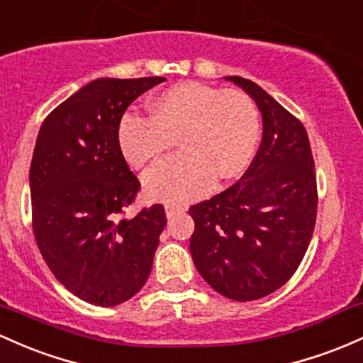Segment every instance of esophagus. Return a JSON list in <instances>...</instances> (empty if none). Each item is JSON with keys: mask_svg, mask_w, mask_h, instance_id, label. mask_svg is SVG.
I'll use <instances>...</instances> for the list:
<instances>
[{"mask_svg": "<svg viewBox=\"0 0 363 363\" xmlns=\"http://www.w3.org/2000/svg\"><path fill=\"white\" fill-rule=\"evenodd\" d=\"M184 206H179V205H167L165 206V215H167V218H170V217H174V215H177V213H182L184 212Z\"/></svg>", "mask_w": 363, "mask_h": 363, "instance_id": "obj_1", "label": "esophagus"}]
</instances>
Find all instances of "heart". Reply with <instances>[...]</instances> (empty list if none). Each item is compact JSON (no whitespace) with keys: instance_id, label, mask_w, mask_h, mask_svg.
<instances>
[{"instance_id":"obj_1","label":"heart","mask_w":363,"mask_h":363,"mask_svg":"<svg viewBox=\"0 0 363 363\" xmlns=\"http://www.w3.org/2000/svg\"><path fill=\"white\" fill-rule=\"evenodd\" d=\"M117 136L134 169L157 160L177 139L184 151L155 165L145 175V189L155 200L189 201L210 193L215 179L229 181L248 169L260 118L242 91L182 82L150 103V117L123 115Z\"/></svg>"}]
</instances>
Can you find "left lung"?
Returning a JSON list of instances; mask_svg holds the SVG:
<instances>
[{
  "label": "left lung",
  "instance_id": "obj_1",
  "mask_svg": "<svg viewBox=\"0 0 363 363\" xmlns=\"http://www.w3.org/2000/svg\"><path fill=\"white\" fill-rule=\"evenodd\" d=\"M240 86L262 113V143L245 175L189 208V250L201 277L222 296L252 301L296 272L312 240L317 179L305 127L253 81Z\"/></svg>",
  "mask_w": 363,
  "mask_h": 363
}]
</instances>
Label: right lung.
I'll list each match as a JSON object with an SVG mask.
<instances>
[{
  "label": "right lung",
  "instance_id": "right-lung-1",
  "mask_svg": "<svg viewBox=\"0 0 363 363\" xmlns=\"http://www.w3.org/2000/svg\"><path fill=\"white\" fill-rule=\"evenodd\" d=\"M163 81L96 79L39 129L29 174L35 241L53 276L91 305H121L145 286L167 224L162 205L123 217L141 186L117 136L127 106Z\"/></svg>",
  "mask_w": 363,
  "mask_h": 363
}]
</instances>
